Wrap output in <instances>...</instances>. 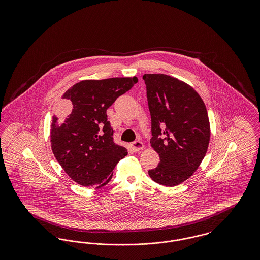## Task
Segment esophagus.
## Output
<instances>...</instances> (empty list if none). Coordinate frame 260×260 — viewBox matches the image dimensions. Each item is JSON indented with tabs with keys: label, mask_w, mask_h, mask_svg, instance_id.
I'll return each instance as SVG.
<instances>
[{
	"label": "esophagus",
	"mask_w": 260,
	"mask_h": 260,
	"mask_svg": "<svg viewBox=\"0 0 260 260\" xmlns=\"http://www.w3.org/2000/svg\"><path fill=\"white\" fill-rule=\"evenodd\" d=\"M132 147L135 151H139V150H142L144 148V144L140 140H136L135 142L132 143Z\"/></svg>",
	"instance_id": "1"
}]
</instances>
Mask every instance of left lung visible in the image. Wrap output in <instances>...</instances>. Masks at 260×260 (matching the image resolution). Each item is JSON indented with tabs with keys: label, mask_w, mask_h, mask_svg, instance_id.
I'll return each instance as SVG.
<instances>
[{
	"label": "left lung",
	"mask_w": 260,
	"mask_h": 260,
	"mask_svg": "<svg viewBox=\"0 0 260 260\" xmlns=\"http://www.w3.org/2000/svg\"><path fill=\"white\" fill-rule=\"evenodd\" d=\"M151 115V146L160 156L149 176L161 185H178L197 171L209 147L206 105L188 84L165 74H144Z\"/></svg>",
	"instance_id": "1"
}]
</instances>
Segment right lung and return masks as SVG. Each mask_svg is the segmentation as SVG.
I'll return each mask as SVG.
<instances>
[{"label": "right lung", "instance_id": "1", "mask_svg": "<svg viewBox=\"0 0 260 260\" xmlns=\"http://www.w3.org/2000/svg\"><path fill=\"white\" fill-rule=\"evenodd\" d=\"M136 83V77L85 80L63 94L59 111L66 118L59 123L52 117L50 144L55 159L78 184L106 185L116 165L127 155L113 140L106 111Z\"/></svg>", "mask_w": 260, "mask_h": 260}]
</instances>
